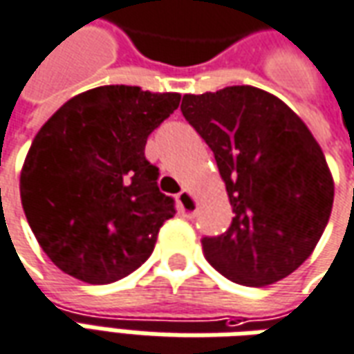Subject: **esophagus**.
I'll return each mask as SVG.
<instances>
[{
  "label": "esophagus",
  "mask_w": 354,
  "mask_h": 354,
  "mask_svg": "<svg viewBox=\"0 0 354 354\" xmlns=\"http://www.w3.org/2000/svg\"><path fill=\"white\" fill-rule=\"evenodd\" d=\"M178 209L182 212V216L185 218H194L195 212H197V201H195V197L189 192H180L178 195Z\"/></svg>",
  "instance_id": "34e87169"
}]
</instances>
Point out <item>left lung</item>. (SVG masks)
Returning a JSON list of instances; mask_svg holds the SVG:
<instances>
[{
	"instance_id": "8db88e82",
	"label": "left lung",
	"mask_w": 354,
	"mask_h": 354,
	"mask_svg": "<svg viewBox=\"0 0 354 354\" xmlns=\"http://www.w3.org/2000/svg\"><path fill=\"white\" fill-rule=\"evenodd\" d=\"M180 109L214 153L234 211L224 234L201 239L207 261L251 288L297 270L333 205V178L315 136L283 101L253 86L187 93Z\"/></svg>"
}]
</instances>
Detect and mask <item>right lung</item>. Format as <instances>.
<instances>
[{
	"label": "right lung",
	"instance_id": "add662e5",
	"mask_svg": "<svg viewBox=\"0 0 354 354\" xmlns=\"http://www.w3.org/2000/svg\"><path fill=\"white\" fill-rule=\"evenodd\" d=\"M180 97L100 86L39 128L22 167L21 201L44 253L65 274L100 286L149 259L176 209L159 192L145 143Z\"/></svg>",
	"mask_w": 354,
	"mask_h": 354
}]
</instances>
